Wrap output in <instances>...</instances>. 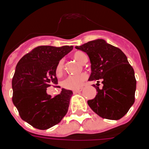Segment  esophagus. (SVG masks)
I'll return each mask as SVG.
<instances>
[{"label": "esophagus", "instance_id": "esophagus-1", "mask_svg": "<svg viewBox=\"0 0 149 149\" xmlns=\"http://www.w3.org/2000/svg\"><path fill=\"white\" fill-rule=\"evenodd\" d=\"M83 90V88H78V89H74L73 90V93H80L81 91Z\"/></svg>", "mask_w": 149, "mask_h": 149}]
</instances>
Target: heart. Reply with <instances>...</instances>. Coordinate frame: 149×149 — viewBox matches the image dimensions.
Instances as JSON below:
<instances>
[{"label":"heart","instance_id":"b5f03b06","mask_svg":"<svg viewBox=\"0 0 149 149\" xmlns=\"http://www.w3.org/2000/svg\"><path fill=\"white\" fill-rule=\"evenodd\" d=\"M74 60H77L81 64H85L87 62L88 57L86 54L82 51H77L73 54ZM64 71V60H60L56 66L55 72L56 75H61ZM87 76L85 74H81L79 75L68 76L62 81V86L63 88L67 89H75L81 87L83 83L86 81Z\"/></svg>","mask_w":149,"mask_h":149}]
</instances>
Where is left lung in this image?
Returning a JSON list of instances; mask_svg holds the SVG:
<instances>
[{"label":"left lung","mask_w":149,"mask_h":149,"mask_svg":"<svg viewBox=\"0 0 149 149\" xmlns=\"http://www.w3.org/2000/svg\"><path fill=\"white\" fill-rule=\"evenodd\" d=\"M76 49L86 52L91 62L89 81L98 82V94L87 101L90 108L103 119L118 120L128 112L135 101L136 81L133 67L119 48L103 39L88 42ZM100 81L103 84L99 88Z\"/></svg>","instance_id":"obj_1"}]
</instances>
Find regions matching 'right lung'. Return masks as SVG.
Listing matches in <instances>:
<instances>
[{
    "instance_id": "1",
    "label": "right lung",
    "mask_w": 149,
    "mask_h": 149,
    "mask_svg": "<svg viewBox=\"0 0 149 149\" xmlns=\"http://www.w3.org/2000/svg\"><path fill=\"white\" fill-rule=\"evenodd\" d=\"M73 46L42 45L26 54L18 61L12 80L13 102L22 119L39 130L56 125L67 113L72 93L63 89L54 98L48 86L56 85V66Z\"/></svg>"
}]
</instances>
